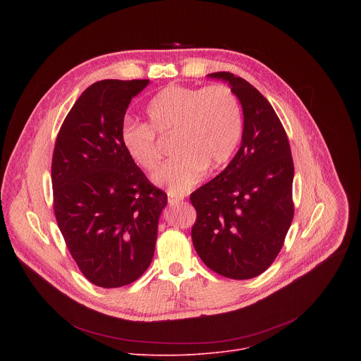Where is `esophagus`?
<instances>
[{
	"label": "esophagus",
	"instance_id": "esophagus-1",
	"mask_svg": "<svg viewBox=\"0 0 361 361\" xmlns=\"http://www.w3.org/2000/svg\"><path fill=\"white\" fill-rule=\"evenodd\" d=\"M183 198H184V197H176V195H173V194H169V204H170V205H174V204L180 202Z\"/></svg>",
	"mask_w": 361,
	"mask_h": 361
}]
</instances>
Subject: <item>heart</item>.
<instances>
[{
    "instance_id": "b5f03b06",
    "label": "heart",
    "mask_w": 361,
    "mask_h": 361,
    "mask_svg": "<svg viewBox=\"0 0 361 361\" xmlns=\"http://www.w3.org/2000/svg\"><path fill=\"white\" fill-rule=\"evenodd\" d=\"M145 117L147 124H123L121 147L134 166L152 173L161 161L156 134H174L171 151L177 157L154 176L173 195L192 188L205 170L214 171L228 163L243 134L238 97L224 84L204 88L170 84L149 99Z\"/></svg>"
}]
</instances>
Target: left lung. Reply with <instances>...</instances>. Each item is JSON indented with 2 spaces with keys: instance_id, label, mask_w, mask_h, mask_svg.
Here are the masks:
<instances>
[{
  "instance_id": "8db88e82",
  "label": "left lung",
  "mask_w": 361,
  "mask_h": 361,
  "mask_svg": "<svg viewBox=\"0 0 361 361\" xmlns=\"http://www.w3.org/2000/svg\"><path fill=\"white\" fill-rule=\"evenodd\" d=\"M209 75L230 84L244 128L230 164L190 195L197 212L191 238L210 270L247 280L264 273L284 244L294 216V164L286 130L266 97L231 73Z\"/></svg>"
}]
</instances>
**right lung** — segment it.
<instances>
[{"instance_id": "1", "label": "right lung", "mask_w": 361, "mask_h": 361, "mask_svg": "<svg viewBox=\"0 0 361 361\" xmlns=\"http://www.w3.org/2000/svg\"><path fill=\"white\" fill-rule=\"evenodd\" d=\"M148 80H102L67 114L56 140L54 214L84 277L104 288L140 279L151 264L167 194L133 164L120 130Z\"/></svg>"}]
</instances>
